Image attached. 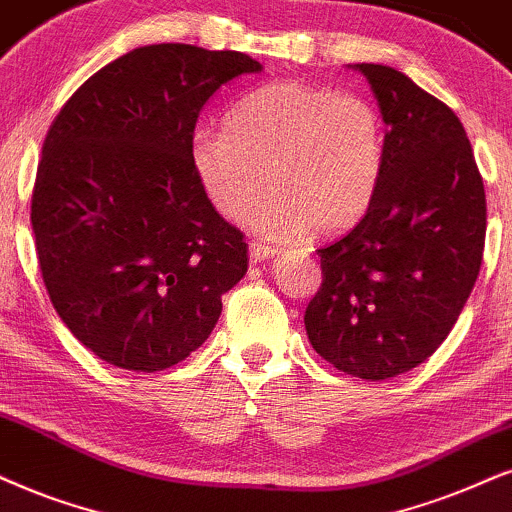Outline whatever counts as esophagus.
Listing matches in <instances>:
<instances>
[{
    "label": "esophagus",
    "mask_w": 512,
    "mask_h": 512,
    "mask_svg": "<svg viewBox=\"0 0 512 512\" xmlns=\"http://www.w3.org/2000/svg\"><path fill=\"white\" fill-rule=\"evenodd\" d=\"M276 255L274 248H269V245L264 243H250V260L252 262H264V260H271V257Z\"/></svg>",
    "instance_id": "obj_1"
}]
</instances>
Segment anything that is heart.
<instances>
[{
	"mask_svg": "<svg viewBox=\"0 0 512 512\" xmlns=\"http://www.w3.org/2000/svg\"><path fill=\"white\" fill-rule=\"evenodd\" d=\"M191 165L219 215H248L260 238L293 243L354 226L371 208L387 163V127L371 101L300 80L243 94L226 127H198Z\"/></svg>",
	"mask_w": 512,
	"mask_h": 512,
	"instance_id": "heart-1",
	"label": "heart"
}]
</instances>
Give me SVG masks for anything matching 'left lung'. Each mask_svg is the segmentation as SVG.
<instances>
[{
    "label": "left lung",
    "instance_id": "obj_1",
    "mask_svg": "<svg viewBox=\"0 0 512 512\" xmlns=\"http://www.w3.org/2000/svg\"><path fill=\"white\" fill-rule=\"evenodd\" d=\"M387 125L371 208L323 245V283L304 312L316 354L338 371L387 380L442 345L480 274L487 200L461 120L390 66H352Z\"/></svg>",
    "mask_w": 512,
    "mask_h": 512
}]
</instances>
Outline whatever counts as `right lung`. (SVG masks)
Returning a JSON list of instances; mask_svg holds the SVG:
<instances>
[{
  "label": "right lung",
  "instance_id": "1",
  "mask_svg": "<svg viewBox=\"0 0 512 512\" xmlns=\"http://www.w3.org/2000/svg\"><path fill=\"white\" fill-rule=\"evenodd\" d=\"M262 66L151 44L115 58L51 122L30 222L51 304L96 357L155 373L210 338L248 243L205 196L191 137L212 94Z\"/></svg>",
  "mask_w": 512,
  "mask_h": 512
}]
</instances>
